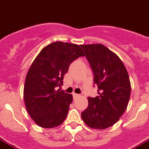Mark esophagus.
<instances>
[{
    "mask_svg": "<svg viewBox=\"0 0 149 149\" xmlns=\"http://www.w3.org/2000/svg\"><path fill=\"white\" fill-rule=\"evenodd\" d=\"M73 98H77V97L80 96V95H79V94H77V93H73Z\"/></svg>",
    "mask_w": 149,
    "mask_h": 149,
    "instance_id": "esophagus-1",
    "label": "esophagus"
}]
</instances>
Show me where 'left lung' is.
<instances>
[{
    "mask_svg": "<svg viewBox=\"0 0 149 149\" xmlns=\"http://www.w3.org/2000/svg\"><path fill=\"white\" fill-rule=\"evenodd\" d=\"M93 72L98 96L88 98L81 118L92 129H105L118 121L128 106L131 84L120 58L101 44L81 45Z\"/></svg>",
    "mask_w": 149,
    "mask_h": 149,
    "instance_id": "1",
    "label": "left lung"
}]
</instances>
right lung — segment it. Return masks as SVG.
Here are the masks:
<instances>
[{
  "instance_id": "add662e5",
  "label": "right lung",
  "mask_w": 149,
  "mask_h": 149,
  "mask_svg": "<svg viewBox=\"0 0 149 149\" xmlns=\"http://www.w3.org/2000/svg\"><path fill=\"white\" fill-rule=\"evenodd\" d=\"M84 56L79 45L54 42L35 58L26 75L23 96L28 113L38 126L54 128L65 120L73 96L56 87L63 84L70 64Z\"/></svg>"
}]
</instances>
